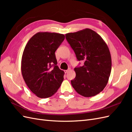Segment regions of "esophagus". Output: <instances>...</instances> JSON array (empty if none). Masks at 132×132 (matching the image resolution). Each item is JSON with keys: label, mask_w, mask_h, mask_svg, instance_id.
Returning a JSON list of instances; mask_svg holds the SVG:
<instances>
[{"label": "esophagus", "mask_w": 132, "mask_h": 132, "mask_svg": "<svg viewBox=\"0 0 132 132\" xmlns=\"http://www.w3.org/2000/svg\"><path fill=\"white\" fill-rule=\"evenodd\" d=\"M70 69L69 68V69H68V70H64V72H65V73H67L68 72V71H70Z\"/></svg>", "instance_id": "esophagus-1"}]
</instances>
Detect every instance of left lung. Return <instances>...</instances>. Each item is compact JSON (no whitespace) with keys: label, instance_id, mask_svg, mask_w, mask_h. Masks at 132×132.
<instances>
[{"label":"left lung","instance_id":"8db88e82","mask_svg":"<svg viewBox=\"0 0 132 132\" xmlns=\"http://www.w3.org/2000/svg\"><path fill=\"white\" fill-rule=\"evenodd\" d=\"M82 67L75 68V79L71 85L77 93L89 97L99 94L109 81L112 67L111 53L106 43L95 31L85 29L65 34Z\"/></svg>","mask_w":132,"mask_h":132}]
</instances>
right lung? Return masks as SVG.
I'll use <instances>...</instances> for the list:
<instances>
[{
	"mask_svg": "<svg viewBox=\"0 0 132 132\" xmlns=\"http://www.w3.org/2000/svg\"><path fill=\"white\" fill-rule=\"evenodd\" d=\"M64 38L63 34L39 32L29 39L23 50L21 65L22 77L38 97L52 96L63 81L64 72L57 65L55 52ZM52 65L54 68L51 69Z\"/></svg>",
	"mask_w": 132,
	"mask_h": 132,
	"instance_id": "right-lung-1",
	"label": "right lung"
}]
</instances>
